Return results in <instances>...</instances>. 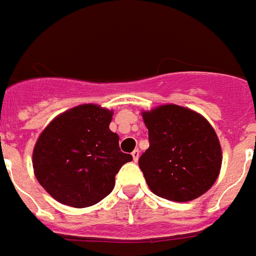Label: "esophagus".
Here are the masks:
<instances>
[{
	"label": "esophagus",
	"instance_id": "obj_1",
	"mask_svg": "<svg viewBox=\"0 0 256 256\" xmlns=\"http://www.w3.org/2000/svg\"><path fill=\"white\" fill-rule=\"evenodd\" d=\"M132 160L136 162V160H138V158H140V150H138V148H136V150L132 152Z\"/></svg>",
	"mask_w": 256,
	"mask_h": 256
}]
</instances>
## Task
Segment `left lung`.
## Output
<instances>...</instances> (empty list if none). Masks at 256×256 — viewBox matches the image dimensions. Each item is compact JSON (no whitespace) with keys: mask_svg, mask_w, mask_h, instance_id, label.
I'll return each mask as SVG.
<instances>
[{"mask_svg":"<svg viewBox=\"0 0 256 256\" xmlns=\"http://www.w3.org/2000/svg\"><path fill=\"white\" fill-rule=\"evenodd\" d=\"M148 148L138 164L150 190L174 202L204 194L216 180L222 150L211 124L190 108L164 104L142 114Z\"/></svg>","mask_w":256,"mask_h":256,"instance_id":"left-lung-1","label":"left lung"}]
</instances>
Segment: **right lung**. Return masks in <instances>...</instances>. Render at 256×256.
Wrapping results in <instances>:
<instances>
[{
	"instance_id": "add662e5",
	"label": "right lung",
	"mask_w": 256,
	"mask_h": 256,
	"mask_svg": "<svg viewBox=\"0 0 256 256\" xmlns=\"http://www.w3.org/2000/svg\"><path fill=\"white\" fill-rule=\"evenodd\" d=\"M112 116L96 104H81L42 132L34 146V174L58 202L77 208L96 204L112 192L120 168L132 160L108 128Z\"/></svg>"
}]
</instances>
